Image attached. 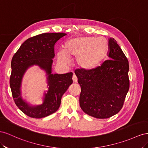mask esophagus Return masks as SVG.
Listing matches in <instances>:
<instances>
[{"instance_id":"1","label":"esophagus","mask_w":148,"mask_h":148,"mask_svg":"<svg viewBox=\"0 0 148 148\" xmlns=\"http://www.w3.org/2000/svg\"><path fill=\"white\" fill-rule=\"evenodd\" d=\"M73 82H77V78L76 77V75H74L73 76Z\"/></svg>"}]
</instances>
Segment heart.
<instances>
[{
	"label": "heart",
	"instance_id": "obj_1",
	"mask_svg": "<svg viewBox=\"0 0 148 148\" xmlns=\"http://www.w3.org/2000/svg\"><path fill=\"white\" fill-rule=\"evenodd\" d=\"M107 50V41L103 38L76 36L66 42L64 49L58 51L57 59L64 66H69L71 60L76 59L75 62L79 68L88 71L100 65Z\"/></svg>",
	"mask_w": 148,
	"mask_h": 148
}]
</instances>
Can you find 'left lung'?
Wrapping results in <instances>:
<instances>
[{
	"label": "left lung",
	"instance_id": "1",
	"mask_svg": "<svg viewBox=\"0 0 148 148\" xmlns=\"http://www.w3.org/2000/svg\"><path fill=\"white\" fill-rule=\"evenodd\" d=\"M108 57L100 66L75 74L81 87V109L96 119H108L121 109L129 90V63L116 41L108 40Z\"/></svg>",
	"mask_w": 148,
	"mask_h": 148
}]
</instances>
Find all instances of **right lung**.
Returning <instances> with one entry per match:
<instances>
[{"label":"right lung","instance_id":"add662e5","mask_svg":"<svg viewBox=\"0 0 148 148\" xmlns=\"http://www.w3.org/2000/svg\"><path fill=\"white\" fill-rule=\"evenodd\" d=\"M66 35L63 33H48L29 38L12 58L10 78L12 96L16 106L29 117L41 119L56 112L61 105L62 95L73 83V73H52L54 45ZM33 65L45 71L48 87L44 94L43 103L37 106L29 104L22 98L21 88L25 73Z\"/></svg>","mask_w":148,"mask_h":148}]
</instances>
